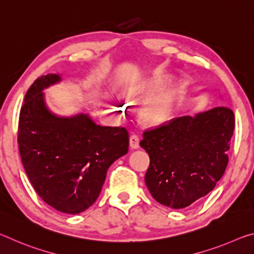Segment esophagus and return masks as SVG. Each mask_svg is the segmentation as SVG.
<instances>
[{
  "label": "esophagus",
  "instance_id": "1",
  "mask_svg": "<svg viewBox=\"0 0 254 254\" xmlns=\"http://www.w3.org/2000/svg\"><path fill=\"white\" fill-rule=\"evenodd\" d=\"M130 147L132 149H137L140 147V140H139V136L135 135V134H132L130 136Z\"/></svg>",
  "mask_w": 254,
  "mask_h": 254
}]
</instances>
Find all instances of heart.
Listing matches in <instances>:
<instances>
[{
	"label": "heart",
	"mask_w": 254,
	"mask_h": 254,
	"mask_svg": "<svg viewBox=\"0 0 254 254\" xmlns=\"http://www.w3.org/2000/svg\"><path fill=\"white\" fill-rule=\"evenodd\" d=\"M174 109L168 102L152 103L145 106L141 113L142 121L148 126H160L168 122L173 117Z\"/></svg>",
	"instance_id": "heart-1"
}]
</instances>
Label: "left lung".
I'll list each match as a JSON object with an SVG mask.
<instances>
[{
  "label": "left lung",
  "instance_id": "1",
  "mask_svg": "<svg viewBox=\"0 0 254 254\" xmlns=\"http://www.w3.org/2000/svg\"><path fill=\"white\" fill-rule=\"evenodd\" d=\"M233 111L216 106L143 133L149 153L145 185L161 205L186 208L213 190L224 175L234 130Z\"/></svg>",
  "mask_w": 254,
  "mask_h": 254
}]
</instances>
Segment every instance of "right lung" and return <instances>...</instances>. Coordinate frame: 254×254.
<instances>
[{"label": "right lung", "mask_w": 254, "mask_h": 254, "mask_svg": "<svg viewBox=\"0 0 254 254\" xmlns=\"http://www.w3.org/2000/svg\"><path fill=\"white\" fill-rule=\"evenodd\" d=\"M62 80V75L48 74L29 88L18 143L25 173L42 200L62 213L79 214L95 203L110 166L127 153L128 134L124 127L96 124L83 112L54 113L44 91Z\"/></svg>", "instance_id": "1"}]
</instances>
